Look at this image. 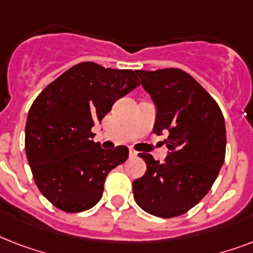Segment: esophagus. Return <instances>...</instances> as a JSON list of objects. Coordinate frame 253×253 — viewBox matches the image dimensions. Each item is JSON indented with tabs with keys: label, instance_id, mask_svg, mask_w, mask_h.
Returning <instances> with one entry per match:
<instances>
[{
	"label": "esophagus",
	"instance_id": "1",
	"mask_svg": "<svg viewBox=\"0 0 253 253\" xmlns=\"http://www.w3.org/2000/svg\"><path fill=\"white\" fill-rule=\"evenodd\" d=\"M128 155H130V158H136V156H138V152H136V151H134V150H130Z\"/></svg>",
	"mask_w": 253,
	"mask_h": 253
}]
</instances>
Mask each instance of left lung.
<instances>
[{"label": "left lung", "instance_id": "1", "mask_svg": "<svg viewBox=\"0 0 253 253\" xmlns=\"http://www.w3.org/2000/svg\"><path fill=\"white\" fill-rule=\"evenodd\" d=\"M156 109L154 132L168 134L166 162L139 154L144 176L132 182L139 208L160 218L181 215L214 184L226 155V126L218 103L190 75L177 68L136 71Z\"/></svg>", "mask_w": 253, "mask_h": 253}]
</instances>
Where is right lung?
<instances>
[{"label": "right lung", "instance_id": "1", "mask_svg": "<svg viewBox=\"0 0 253 253\" xmlns=\"http://www.w3.org/2000/svg\"><path fill=\"white\" fill-rule=\"evenodd\" d=\"M139 85L136 71L86 61L57 77L34 101L26 121V156L35 184L53 206L81 212L98 204L105 178L126 162L128 148L103 150L93 140L91 127Z\"/></svg>", "mask_w": 253, "mask_h": 253}]
</instances>
